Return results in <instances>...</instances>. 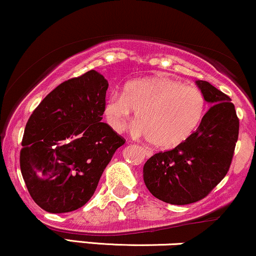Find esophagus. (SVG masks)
<instances>
[{
  "label": "esophagus",
  "mask_w": 256,
  "mask_h": 256,
  "mask_svg": "<svg viewBox=\"0 0 256 256\" xmlns=\"http://www.w3.org/2000/svg\"><path fill=\"white\" fill-rule=\"evenodd\" d=\"M142 150H143V154H144L146 158H150L152 155V150H149V149H146V148H143Z\"/></svg>",
  "instance_id": "esophagus-1"
}]
</instances>
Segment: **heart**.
Segmentation results:
<instances>
[{"instance_id":"b5f03b06","label":"heart","mask_w":256,"mask_h":256,"mask_svg":"<svg viewBox=\"0 0 256 256\" xmlns=\"http://www.w3.org/2000/svg\"><path fill=\"white\" fill-rule=\"evenodd\" d=\"M136 114L138 134L160 149H172L185 142L201 124L206 113L204 92L195 86L167 77L137 79L122 95L107 100L104 114L112 128L122 131Z\"/></svg>"}]
</instances>
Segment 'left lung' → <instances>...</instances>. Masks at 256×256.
<instances>
[{
	"label": "left lung",
	"mask_w": 256,
	"mask_h": 256,
	"mask_svg": "<svg viewBox=\"0 0 256 256\" xmlns=\"http://www.w3.org/2000/svg\"><path fill=\"white\" fill-rule=\"evenodd\" d=\"M212 107L198 130L168 152L152 155L143 167L146 186L171 204H189L208 195L225 177L238 140L240 120L231 98L204 80H196Z\"/></svg>",
	"instance_id": "1"
}]
</instances>
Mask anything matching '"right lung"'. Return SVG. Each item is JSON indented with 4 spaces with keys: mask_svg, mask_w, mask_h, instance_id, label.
<instances>
[{
    "mask_svg": "<svg viewBox=\"0 0 256 256\" xmlns=\"http://www.w3.org/2000/svg\"><path fill=\"white\" fill-rule=\"evenodd\" d=\"M107 89L94 70L68 79L43 98L26 124L20 170L32 200L46 212H72L86 204L125 143L101 122Z\"/></svg>",
    "mask_w": 256,
    "mask_h": 256,
    "instance_id": "1",
    "label": "right lung"
}]
</instances>
